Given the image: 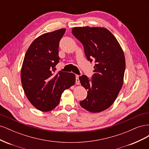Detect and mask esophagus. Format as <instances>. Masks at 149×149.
I'll use <instances>...</instances> for the list:
<instances>
[{
    "label": "esophagus",
    "instance_id": "1",
    "mask_svg": "<svg viewBox=\"0 0 149 149\" xmlns=\"http://www.w3.org/2000/svg\"><path fill=\"white\" fill-rule=\"evenodd\" d=\"M76 83L77 84H79L80 81L79 79V75H76Z\"/></svg>",
    "mask_w": 149,
    "mask_h": 149
}]
</instances>
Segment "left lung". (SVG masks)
<instances>
[{
  "label": "left lung",
  "instance_id": "8db88e82",
  "mask_svg": "<svg viewBox=\"0 0 149 149\" xmlns=\"http://www.w3.org/2000/svg\"><path fill=\"white\" fill-rule=\"evenodd\" d=\"M72 33L83 44L85 55L95 62L91 79L83 74L81 84L88 95L79 104L84 109L100 112L109 108L123 86L125 61L118 40L110 31L101 27H74Z\"/></svg>",
  "mask_w": 149,
  "mask_h": 149
}]
</instances>
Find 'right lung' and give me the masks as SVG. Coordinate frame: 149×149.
Returning a JSON list of instances; mask_svg holds the SVG:
<instances>
[{"instance_id":"obj_1","label":"right lung","mask_w":149,"mask_h":149,"mask_svg":"<svg viewBox=\"0 0 149 149\" xmlns=\"http://www.w3.org/2000/svg\"><path fill=\"white\" fill-rule=\"evenodd\" d=\"M66 30L61 29L40 35L31 43L24 57L21 81L26 96L37 109L47 112L58 105L65 89L75 83V74L59 71L58 48Z\"/></svg>"}]
</instances>
